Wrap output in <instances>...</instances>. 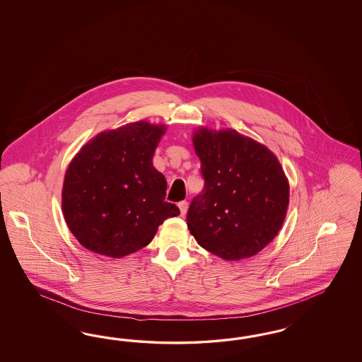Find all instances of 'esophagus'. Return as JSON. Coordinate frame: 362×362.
Listing matches in <instances>:
<instances>
[{
    "mask_svg": "<svg viewBox=\"0 0 362 362\" xmlns=\"http://www.w3.org/2000/svg\"><path fill=\"white\" fill-rule=\"evenodd\" d=\"M177 206H179V209H180V215H182V216H185L187 214V209H188V202H186V200L179 202V203H177Z\"/></svg>",
    "mask_w": 362,
    "mask_h": 362,
    "instance_id": "esophagus-1",
    "label": "esophagus"
}]
</instances>
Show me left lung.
I'll use <instances>...</instances> for the list:
<instances>
[{
  "instance_id": "1",
  "label": "left lung",
  "mask_w": 362,
  "mask_h": 362,
  "mask_svg": "<svg viewBox=\"0 0 362 362\" xmlns=\"http://www.w3.org/2000/svg\"><path fill=\"white\" fill-rule=\"evenodd\" d=\"M194 147L204 177L187 226L197 243L224 260L260 252L284 223L289 186L277 158L235 130L200 129Z\"/></svg>"
}]
</instances>
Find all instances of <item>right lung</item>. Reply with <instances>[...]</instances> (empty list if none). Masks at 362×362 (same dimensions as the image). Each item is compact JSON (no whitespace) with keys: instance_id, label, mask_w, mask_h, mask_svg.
<instances>
[{"instance_id":"add662e5","label":"right lung","mask_w":362,"mask_h":362,"mask_svg":"<svg viewBox=\"0 0 362 362\" xmlns=\"http://www.w3.org/2000/svg\"><path fill=\"white\" fill-rule=\"evenodd\" d=\"M163 134L165 126L130 123L100 132L71 160L62 209L85 248L123 257L146 247L167 218L180 214L165 202L167 182L153 165Z\"/></svg>"}]
</instances>
